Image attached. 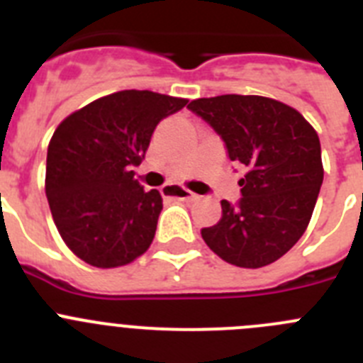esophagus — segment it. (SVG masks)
Segmentation results:
<instances>
[{
    "label": "esophagus",
    "mask_w": 363,
    "mask_h": 363,
    "mask_svg": "<svg viewBox=\"0 0 363 363\" xmlns=\"http://www.w3.org/2000/svg\"><path fill=\"white\" fill-rule=\"evenodd\" d=\"M163 192H165V194L169 198H174V200H182V201H194V200H198V194H194V192L185 191V189L174 187V185H169V187H165V189H163Z\"/></svg>",
    "instance_id": "34e87169"
}]
</instances>
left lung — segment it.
<instances>
[{
  "label": "left lung",
  "mask_w": 363,
  "mask_h": 363,
  "mask_svg": "<svg viewBox=\"0 0 363 363\" xmlns=\"http://www.w3.org/2000/svg\"><path fill=\"white\" fill-rule=\"evenodd\" d=\"M189 111L220 134L230 162L247 169L240 201L221 200L220 221L201 229V238L236 267L277 262L306 233L318 200V134L296 108L264 96L200 98Z\"/></svg>",
  "instance_id": "1"
}]
</instances>
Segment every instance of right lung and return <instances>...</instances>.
<instances>
[{"label":"right lung","mask_w":363,"mask_h":363,"mask_svg":"<svg viewBox=\"0 0 363 363\" xmlns=\"http://www.w3.org/2000/svg\"><path fill=\"white\" fill-rule=\"evenodd\" d=\"M187 101L120 91L57 125L47 150L45 192L63 242L83 262L121 267L150 247L163 200L156 189L143 191L133 169L145 158L156 125Z\"/></svg>","instance_id":"obj_1"}]
</instances>
